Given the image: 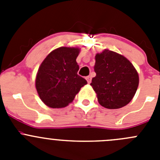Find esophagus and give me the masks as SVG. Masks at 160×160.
Instances as JSON below:
<instances>
[{
	"label": "esophagus",
	"instance_id": "1",
	"mask_svg": "<svg viewBox=\"0 0 160 160\" xmlns=\"http://www.w3.org/2000/svg\"><path fill=\"white\" fill-rule=\"evenodd\" d=\"M91 78H91V76H87V77L86 78L87 82H88V83L91 82Z\"/></svg>",
	"mask_w": 160,
	"mask_h": 160
}]
</instances>
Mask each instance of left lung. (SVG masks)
<instances>
[{"mask_svg": "<svg viewBox=\"0 0 160 160\" xmlns=\"http://www.w3.org/2000/svg\"><path fill=\"white\" fill-rule=\"evenodd\" d=\"M91 87L99 104L107 109H118L128 105L138 86V74L128 58L105 49L95 55Z\"/></svg>", "mask_w": 160, "mask_h": 160, "instance_id": "8db88e82", "label": "left lung"}]
</instances>
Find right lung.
<instances>
[{"label": "right lung", "mask_w": 160, "mask_h": 160, "mask_svg": "<svg viewBox=\"0 0 160 160\" xmlns=\"http://www.w3.org/2000/svg\"><path fill=\"white\" fill-rule=\"evenodd\" d=\"M78 48L60 47L44 59L37 73L38 94L46 106L62 108L74 99L87 80L78 74Z\"/></svg>", "instance_id": "add662e5"}]
</instances>
